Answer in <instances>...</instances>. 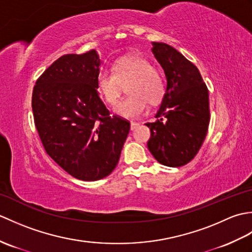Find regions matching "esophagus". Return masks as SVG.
Masks as SVG:
<instances>
[{
	"mask_svg": "<svg viewBox=\"0 0 252 252\" xmlns=\"http://www.w3.org/2000/svg\"><path fill=\"white\" fill-rule=\"evenodd\" d=\"M138 126H140V123H137V122H131V130L133 131V130L137 129Z\"/></svg>",
	"mask_w": 252,
	"mask_h": 252,
	"instance_id": "1",
	"label": "esophagus"
}]
</instances>
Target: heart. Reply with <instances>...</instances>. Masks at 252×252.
Returning <instances> with one entry per match:
<instances>
[{"label": "heart", "mask_w": 252, "mask_h": 252, "mask_svg": "<svg viewBox=\"0 0 252 252\" xmlns=\"http://www.w3.org/2000/svg\"><path fill=\"white\" fill-rule=\"evenodd\" d=\"M97 90L108 106H114L127 85V97L115 107L117 115L136 118L147 108V101L157 105L162 100L167 90L165 79L155 70L152 63L142 56L123 57L115 63L112 70L101 69L96 78Z\"/></svg>", "instance_id": "1"}]
</instances>
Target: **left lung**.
<instances>
[{
  "mask_svg": "<svg viewBox=\"0 0 252 252\" xmlns=\"http://www.w3.org/2000/svg\"><path fill=\"white\" fill-rule=\"evenodd\" d=\"M155 57L163 68L167 90L157 120L147 122V143L155 159L167 167H182L199 152L209 121V92L198 68L165 43L153 42Z\"/></svg>",
  "mask_w": 252,
  "mask_h": 252,
  "instance_id": "1",
  "label": "left lung"
}]
</instances>
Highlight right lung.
Masks as SVG:
<instances>
[{
  "label": "right lung",
  "mask_w": 252,
  "mask_h": 252,
  "mask_svg": "<svg viewBox=\"0 0 252 252\" xmlns=\"http://www.w3.org/2000/svg\"><path fill=\"white\" fill-rule=\"evenodd\" d=\"M100 61L91 50L58 58L32 92L34 125L47 155L73 178L97 181L119 161L130 122L110 116L97 92Z\"/></svg>",
  "instance_id": "obj_1"
}]
</instances>
